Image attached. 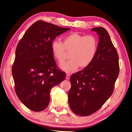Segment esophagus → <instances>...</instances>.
<instances>
[{"mask_svg": "<svg viewBox=\"0 0 132 132\" xmlns=\"http://www.w3.org/2000/svg\"><path fill=\"white\" fill-rule=\"evenodd\" d=\"M70 75L69 74H67L66 76V78L67 79V80H69L70 79Z\"/></svg>", "mask_w": 132, "mask_h": 132, "instance_id": "esophagus-1", "label": "esophagus"}]
</instances>
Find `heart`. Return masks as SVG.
Listing matches in <instances>:
<instances>
[{"label":"heart","instance_id":"b5f03b06","mask_svg":"<svg viewBox=\"0 0 132 132\" xmlns=\"http://www.w3.org/2000/svg\"><path fill=\"white\" fill-rule=\"evenodd\" d=\"M99 42L93 35H82L74 32L65 36L62 43L54 41L51 44L52 54L60 63L65 59L66 51L70 52L69 61L61 63L60 68L66 73H71L79 67L85 68L92 63L96 55Z\"/></svg>","mask_w":132,"mask_h":132}]
</instances>
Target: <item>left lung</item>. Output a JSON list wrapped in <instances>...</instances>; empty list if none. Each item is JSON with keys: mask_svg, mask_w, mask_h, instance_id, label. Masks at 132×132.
Returning a JSON list of instances; mask_svg holds the SVG:
<instances>
[{"mask_svg": "<svg viewBox=\"0 0 132 132\" xmlns=\"http://www.w3.org/2000/svg\"><path fill=\"white\" fill-rule=\"evenodd\" d=\"M99 42L95 58L89 66L70 77L68 93L71 110L88 116L102 107L113 92L119 75V58L109 33L103 27L93 28Z\"/></svg>", "mask_w": 132, "mask_h": 132, "instance_id": "8db88e82", "label": "left lung"}]
</instances>
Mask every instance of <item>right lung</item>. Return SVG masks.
<instances>
[{"instance_id": "obj_1", "label": "right lung", "mask_w": 132, "mask_h": 132, "mask_svg": "<svg viewBox=\"0 0 132 132\" xmlns=\"http://www.w3.org/2000/svg\"><path fill=\"white\" fill-rule=\"evenodd\" d=\"M70 29L38 21L18 43L12 74L16 95L32 111L44 110L52 88L65 79L64 72L57 69L51 44L56 36Z\"/></svg>"}]
</instances>
